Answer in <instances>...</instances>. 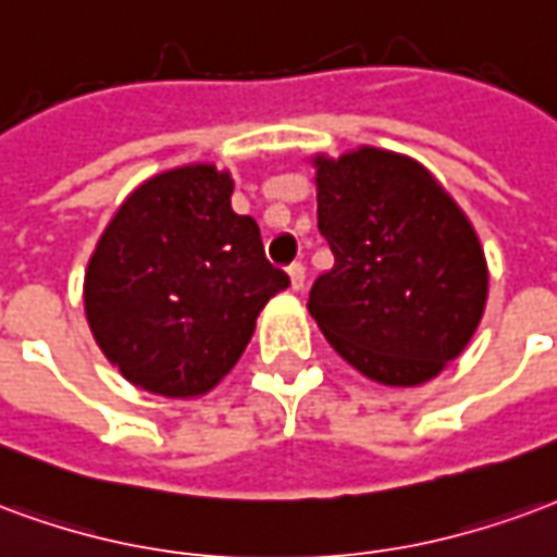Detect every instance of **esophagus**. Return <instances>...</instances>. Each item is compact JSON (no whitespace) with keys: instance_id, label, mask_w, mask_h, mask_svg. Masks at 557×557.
Instances as JSON below:
<instances>
[{"instance_id":"34e87169","label":"esophagus","mask_w":557,"mask_h":557,"mask_svg":"<svg viewBox=\"0 0 557 557\" xmlns=\"http://www.w3.org/2000/svg\"><path fill=\"white\" fill-rule=\"evenodd\" d=\"M287 275H290V287H294V290H302V287H306V267H302V263H294V267L287 270Z\"/></svg>"}]
</instances>
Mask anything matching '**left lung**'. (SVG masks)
I'll return each mask as SVG.
<instances>
[{"label": "left lung", "mask_w": 557, "mask_h": 557, "mask_svg": "<svg viewBox=\"0 0 557 557\" xmlns=\"http://www.w3.org/2000/svg\"><path fill=\"white\" fill-rule=\"evenodd\" d=\"M318 228L335 255L308 294L332 350L368 380L421 385L457 359L484 318L481 239L412 157L362 148L311 157Z\"/></svg>", "instance_id": "left-lung-1"}]
</instances>
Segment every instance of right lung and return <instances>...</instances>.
Instances as JSON below:
<instances>
[{"mask_svg": "<svg viewBox=\"0 0 557 557\" xmlns=\"http://www.w3.org/2000/svg\"><path fill=\"white\" fill-rule=\"evenodd\" d=\"M213 162L136 186L85 270V320L117 373L150 395H207L237 364L263 306L290 278L267 261L261 228L231 210Z\"/></svg>", "mask_w": 557, "mask_h": 557, "instance_id": "add662e5", "label": "right lung"}]
</instances>
